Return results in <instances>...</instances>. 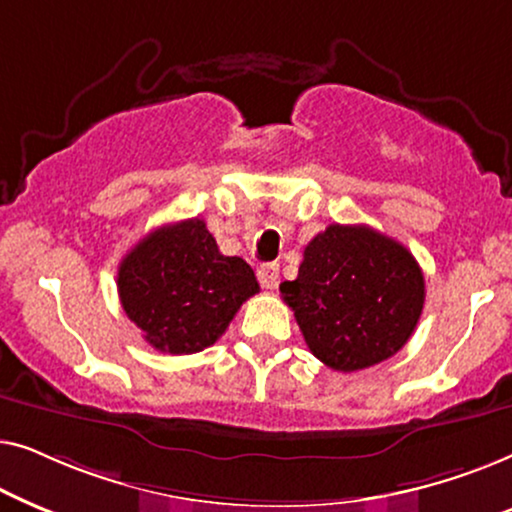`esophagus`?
I'll list each match as a JSON object with an SVG mask.
<instances>
[{"instance_id": "1", "label": "esophagus", "mask_w": 512, "mask_h": 512, "mask_svg": "<svg viewBox=\"0 0 512 512\" xmlns=\"http://www.w3.org/2000/svg\"><path fill=\"white\" fill-rule=\"evenodd\" d=\"M277 279H279V265L277 263H268L263 268H258V282H261L263 289H277Z\"/></svg>"}]
</instances>
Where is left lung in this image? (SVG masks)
Segmentation results:
<instances>
[{"instance_id": "obj_1", "label": "left lung", "mask_w": 512, "mask_h": 512, "mask_svg": "<svg viewBox=\"0 0 512 512\" xmlns=\"http://www.w3.org/2000/svg\"><path fill=\"white\" fill-rule=\"evenodd\" d=\"M310 352L352 373L394 356L424 307V275L401 242L333 223L305 247L293 282L279 284Z\"/></svg>"}]
</instances>
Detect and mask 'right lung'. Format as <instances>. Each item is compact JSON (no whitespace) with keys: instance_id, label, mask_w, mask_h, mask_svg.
Instances as JSON below:
<instances>
[{"instance_id":"right-lung-1","label":"right lung","mask_w":512,"mask_h":512,"mask_svg":"<svg viewBox=\"0 0 512 512\" xmlns=\"http://www.w3.org/2000/svg\"><path fill=\"white\" fill-rule=\"evenodd\" d=\"M116 284L128 319L163 354L212 347L258 293L249 263L223 256L200 219L167 223L139 240L118 265Z\"/></svg>"}]
</instances>
